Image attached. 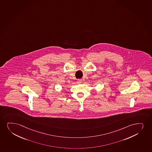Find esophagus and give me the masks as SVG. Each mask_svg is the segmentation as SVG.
Wrapping results in <instances>:
<instances>
[{
    "label": "esophagus",
    "mask_w": 152,
    "mask_h": 152,
    "mask_svg": "<svg viewBox=\"0 0 152 152\" xmlns=\"http://www.w3.org/2000/svg\"><path fill=\"white\" fill-rule=\"evenodd\" d=\"M81 83H82V80H81V79H78V80H77V83L78 84H80Z\"/></svg>",
    "instance_id": "esophagus-1"
}]
</instances>
